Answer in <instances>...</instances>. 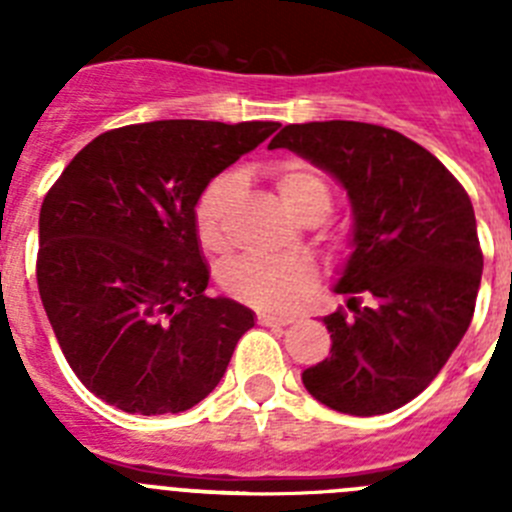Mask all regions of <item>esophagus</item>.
<instances>
[{
    "mask_svg": "<svg viewBox=\"0 0 512 512\" xmlns=\"http://www.w3.org/2000/svg\"><path fill=\"white\" fill-rule=\"evenodd\" d=\"M259 323L266 328H284V325L292 323V318H274V315H259Z\"/></svg>",
    "mask_w": 512,
    "mask_h": 512,
    "instance_id": "obj_1",
    "label": "esophagus"
}]
</instances>
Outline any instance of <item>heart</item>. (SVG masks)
<instances>
[{
	"mask_svg": "<svg viewBox=\"0 0 512 512\" xmlns=\"http://www.w3.org/2000/svg\"><path fill=\"white\" fill-rule=\"evenodd\" d=\"M279 197L302 223L323 220L330 212V187L325 176L307 161H284L274 171ZM243 182L235 171L217 174L194 202V230L202 248L220 251L235 202L241 200ZM220 284L235 300L266 312H287L300 305L315 287V269L307 261H271L246 256L228 264Z\"/></svg>",
	"mask_w": 512,
	"mask_h": 512,
	"instance_id": "1",
	"label": "heart"
}]
</instances>
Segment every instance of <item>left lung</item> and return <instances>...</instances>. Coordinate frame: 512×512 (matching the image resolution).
Listing matches in <instances>:
<instances>
[{
	"label": "left lung",
	"instance_id": "8db88e82",
	"mask_svg": "<svg viewBox=\"0 0 512 512\" xmlns=\"http://www.w3.org/2000/svg\"><path fill=\"white\" fill-rule=\"evenodd\" d=\"M289 148L328 171L354 210L351 256L325 315L330 356L302 384L330 410L384 415L418 397L467 333L482 279L469 194L415 140L354 120L284 125Z\"/></svg>",
	"mask_w": 512,
	"mask_h": 512
}]
</instances>
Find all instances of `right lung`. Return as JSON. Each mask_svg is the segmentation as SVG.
<instances>
[{
	"label": "right lung",
	"instance_id": "right-lung-1",
	"mask_svg": "<svg viewBox=\"0 0 512 512\" xmlns=\"http://www.w3.org/2000/svg\"><path fill=\"white\" fill-rule=\"evenodd\" d=\"M279 122L156 120L97 135L40 207L38 289L89 392L138 415L184 413L223 379L253 312L205 292L202 189Z\"/></svg>",
	"mask_w": 512,
	"mask_h": 512
}]
</instances>
